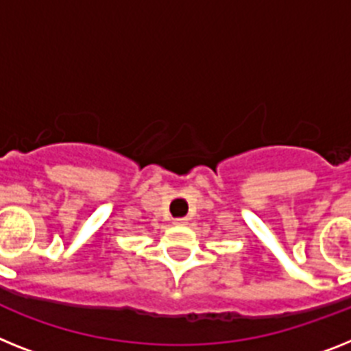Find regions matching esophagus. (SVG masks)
I'll return each instance as SVG.
<instances>
[{
    "label": "esophagus",
    "instance_id": "34e87169",
    "mask_svg": "<svg viewBox=\"0 0 351 351\" xmlns=\"http://www.w3.org/2000/svg\"><path fill=\"white\" fill-rule=\"evenodd\" d=\"M173 223H175V225H178V226H182V225H187V219H185V217H176Z\"/></svg>",
    "mask_w": 351,
    "mask_h": 351
}]
</instances>
